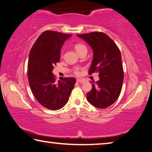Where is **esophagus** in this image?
I'll list each match as a JSON object with an SVG mask.
<instances>
[{
	"mask_svg": "<svg viewBox=\"0 0 152 152\" xmlns=\"http://www.w3.org/2000/svg\"><path fill=\"white\" fill-rule=\"evenodd\" d=\"M76 81L79 82V83H84V82H85V80H83V79H77Z\"/></svg>",
	"mask_w": 152,
	"mask_h": 152,
	"instance_id": "34e87169",
	"label": "esophagus"
}]
</instances>
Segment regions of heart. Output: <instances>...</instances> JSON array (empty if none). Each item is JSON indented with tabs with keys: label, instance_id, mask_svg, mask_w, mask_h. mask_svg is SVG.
I'll return each instance as SVG.
<instances>
[{
	"label": "heart",
	"instance_id": "obj_1",
	"mask_svg": "<svg viewBox=\"0 0 152 152\" xmlns=\"http://www.w3.org/2000/svg\"><path fill=\"white\" fill-rule=\"evenodd\" d=\"M75 49L77 52L79 53L80 51H81L82 50H84V49H86V46L82 44V43H76L75 45Z\"/></svg>",
	"mask_w": 152,
	"mask_h": 152
}]
</instances>
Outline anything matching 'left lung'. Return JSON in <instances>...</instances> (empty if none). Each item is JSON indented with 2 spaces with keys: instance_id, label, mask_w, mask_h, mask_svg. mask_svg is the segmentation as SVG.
I'll return each instance as SVG.
<instances>
[{
  "instance_id": "1",
  "label": "left lung",
  "mask_w": 152,
  "mask_h": 152,
  "mask_svg": "<svg viewBox=\"0 0 152 152\" xmlns=\"http://www.w3.org/2000/svg\"><path fill=\"white\" fill-rule=\"evenodd\" d=\"M91 46L93 59L89 74L99 73L96 84L87 93L86 99L94 107L104 109L117 101L121 91L123 77L121 55L115 42L105 33L92 32L77 35Z\"/></svg>"
}]
</instances>
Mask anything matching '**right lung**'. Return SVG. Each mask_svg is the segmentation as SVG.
Returning a JSON list of instances; mask_svg holds the SVG:
<instances>
[{"mask_svg":"<svg viewBox=\"0 0 152 152\" xmlns=\"http://www.w3.org/2000/svg\"><path fill=\"white\" fill-rule=\"evenodd\" d=\"M72 35L46 31L41 34L30 51L27 77L33 95L43 107L60 109L68 102L76 83L74 78H60L57 82L52 73L60 61V50Z\"/></svg>","mask_w":152,"mask_h":152,"instance_id":"right-lung-1","label":"right lung"}]
</instances>
